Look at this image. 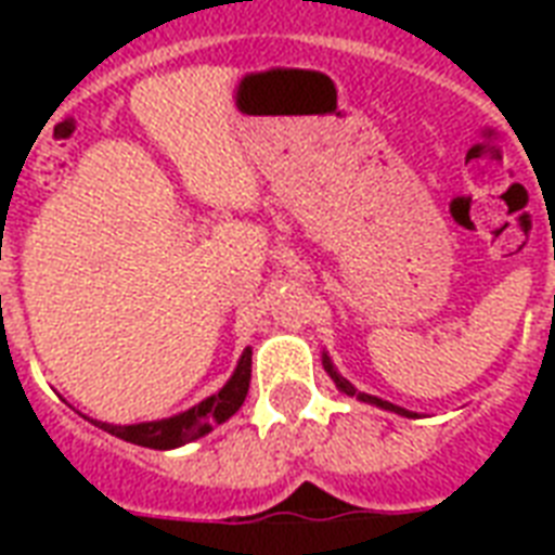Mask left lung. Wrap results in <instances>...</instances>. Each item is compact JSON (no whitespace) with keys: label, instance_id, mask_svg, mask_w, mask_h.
Wrapping results in <instances>:
<instances>
[{"label":"left lung","instance_id":"8db88e82","mask_svg":"<svg viewBox=\"0 0 555 555\" xmlns=\"http://www.w3.org/2000/svg\"><path fill=\"white\" fill-rule=\"evenodd\" d=\"M322 365H325V371H328V374H331V379H334V383H337V386L343 388V391H346V395L357 397V400H365V403H374V405H379V409H388V412L405 414V417H417V414H414V412H405V409H400V405H395V403H388V400H379V397H371V395H363V391H357V388L351 386V383H348L346 377H339V374H337V369H334V365H331L328 354L322 357Z\"/></svg>","mask_w":555,"mask_h":555}]
</instances>
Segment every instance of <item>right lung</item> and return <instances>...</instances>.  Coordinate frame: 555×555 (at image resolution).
<instances>
[{
	"label": "right lung",
	"instance_id": "right-lung-1",
	"mask_svg": "<svg viewBox=\"0 0 555 555\" xmlns=\"http://www.w3.org/2000/svg\"><path fill=\"white\" fill-rule=\"evenodd\" d=\"M250 363L253 351L247 348L235 365V374L230 377L218 395L201 400L198 405H192L190 412L176 414V417H167V421H152V423H134V426H112V423H98L100 429L115 435V438H124L129 443H138V447L150 449H176L184 447L190 440L207 435L212 426L224 423L227 417H233L238 409H242L244 397H247V388H250Z\"/></svg>",
	"mask_w": 555,
	"mask_h": 555
}]
</instances>
